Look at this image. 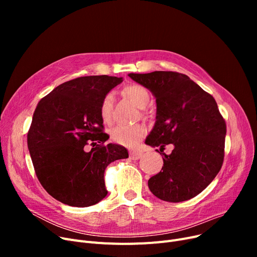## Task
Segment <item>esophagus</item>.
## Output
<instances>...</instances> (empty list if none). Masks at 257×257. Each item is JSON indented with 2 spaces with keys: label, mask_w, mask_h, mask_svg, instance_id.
I'll return each mask as SVG.
<instances>
[{
  "label": "esophagus",
  "mask_w": 257,
  "mask_h": 257,
  "mask_svg": "<svg viewBox=\"0 0 257 257\" xmlns=\"http://www.w3.org/2000/svg\"><path fill=\"white\" fill-rule=\"evenodd\" d=\"M129 156H130V159H132V160H138L143 156V153L139 152V151H130Z\"/></svg>",
  "instance_id": "obj_1"
}]
</instances>
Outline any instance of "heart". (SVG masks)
<instances>
[{
  "mask_svg": "<svg viewBox=\"0 0 257 257\" xmlns=\"http://www.w3.org/2000/svg\"><path fill=\"white\" fill-rule=\"evenodd\" d=\"M123 92L139 107L144 108L150 102V94L146 87L140 84H129L123 89ZM113 109V94L107 92L102 98L99 105V113L102 120L106 124L111 123ZM147 133V128L142 124L136 125H117L110 130V139L114 143L133 147L143 139Z\"/></svg>",
  "mask_w": 257,
  "mask_h": 257,
  "instance_id": "heart-1",
  "label": "heart"
}]
</instances>
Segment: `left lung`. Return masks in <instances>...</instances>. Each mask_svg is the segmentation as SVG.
Wrapping results in <instances>:
<instances>
[{
    "mask_svg": "<svg viewBox=\"0 0 257 257\" xmlns=\"http://www.w3.org/2000/svg\"><path fill=\"white\" fill-rule=\"evenodd\" d=\"M129 77L156 98V123L145 143L160 151L174 145L170 155L163 153V169L148 181L150 191L174 203L196 197L223 165L226 123L217 102L184 74L156 71Z\"/></svg>",
    "mask_w": 257,
    "mask_h": 257,
    "instance_id": "left-lung-1",
    "label": "left lung"
}]
</instances>
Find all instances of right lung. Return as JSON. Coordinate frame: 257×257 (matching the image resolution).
<instances>
[{
  "label": "right lung",
  "mask_w": 257,
  "mask_h": 257,
  "mask_svg": "<svg viewBox=\"0 0 257 257\" xmlns=\"http://www.w3.org/2000/svg\"><path fill=\"white\" fill-rule=\"evenodd\" d=\"M121 81L107 75L79 77L54 88L35 108L27 136L32 164L40 184L63 204L98 203L108 193L105 169L128 158L125 147L105 145L109 137L99 113L104 94Z\"/></svg>",
  "instance_id": "1"
}]
</instances>
